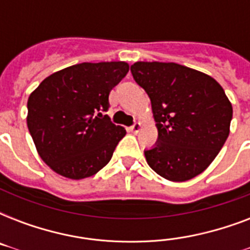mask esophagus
<instances>
[{
  "label": "esophagus",
  "instance_id": "esophagus-1",
  "mask_svg": "<svg viewBox=\"0 0 250 250\" xmlns=\"http://www.w3.org/2000/svg\"><path fill=\"white\" fill-rule=\"evenodd\" d=\"M141 128H143V125H141V123H139V122H137V123H135L132 127H129V131H131V132L137 133V132H140Z\"/></svg>",
  "mask_w": 250,
  "mask_h": 250
}]
</instances>
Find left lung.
<instances>
[{
	"label": "left lung",
	"mask_w": 250,
	"mask_h": 250,
	"mask_svg": "<svg viewBox=\"0 0 250 250\" xmlns=\"http://www.w3.org/2000/svg\"><path fill=\"white\" fill-rule=\"evenodd\" d=\"M135 82L152 102L158 139L145 150L152 170L186 182L208 168L225 145L232 105L217 80L172 62H136Z\"/></svg>",
	"instance_id": "8db88e82"
}]
</instances>
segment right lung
<instances>
[{"instance_id":"obj_1","label":"right lung","mask_w":250,"mask_h":250,"mask_svg":"<svg viewBox=\"0 0 250 250\" xmlns=\"http://www.w3.org/2000/svg\"><path fill=\"white\" fill-rule=\"evenodd\" d=\"M125 62L74 64L48 76L29 94L27 125L41 160L64 178H89L109 164L125 129L111 123L110 90Z\"/></svg>"}]
</instances>
